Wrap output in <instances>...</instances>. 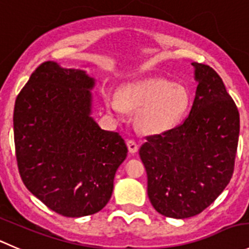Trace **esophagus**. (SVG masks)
Returning <instances> with one entry per match:
<instances>
[{"mask_svg":"<svg viewBox=\"0 0 249 249\" xmlns=\"http://www.w3.org/2000/svg\"><path fill=\"white\" fill-rule=\"evenodd\" d=\"M127 147H128V151H129L130 154H135V152L138 151V144L132 139H129L127 142Z\"/></svg>","mask_w":249,"mask_h":249,"instance_id":"obj_1","label":"esophagus"}]
</instances>
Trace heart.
Here are the masks:
<instances>
[{
    "mask_svg": "<svg viewBox=\"0 0 249 249\" xmlns=\"http://www.w3.org/2000/svg\"><path fill=\"white\" fill-rule=\"evenodd\" d=\"M107 109L117 115L125 109L138 110L137 124L146 132H162L174 125L185 114L189 94L183 86L167 80L149 78L125 85L120 97L105 95Z\"/></svg>",
    "mask_w": 249,
    "mask_h": 249,
    "instance_id": "heart-1",
    "label": "heart"
}]
</instances>
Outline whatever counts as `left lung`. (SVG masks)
<instances>
[{"instance_id": "1", "label": "left lung", "mask_w": 249, "mask_h": 249, "mask_svg": "<svg viewBox=\"0 0 249 249\" xmlns=\"http://www.w3.org/2000/svg\"><path fill=\"white\" fill-rule=\"evenodd\" d=\"M198 82L189 116L177 127L147 135L139 155L152 207L169 218H190L223 193L235 167L240 114L220 76L193 63Z\"/></svg>"}]
</instances>
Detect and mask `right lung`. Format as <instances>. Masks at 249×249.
Instances as JSON below:
<instances>
[{
  "label": "right lung",
  "mask_w": 249,
  "mask_h": 249,
  "mask_svg": "<svg viewBox=\"0 0 249 249\" xmlns=\"http://www.w3.org/2000/svg\"><path fill=\"white\" fill-rule=\"evenodd\" d=\"M94 80L44 61L16 99L14 145L19 174L33 195L69 218L94 214L112 195L127 157L124 140L90 117Z\"/></svg>",
  "instance_id": "1"
}]
</instances>
